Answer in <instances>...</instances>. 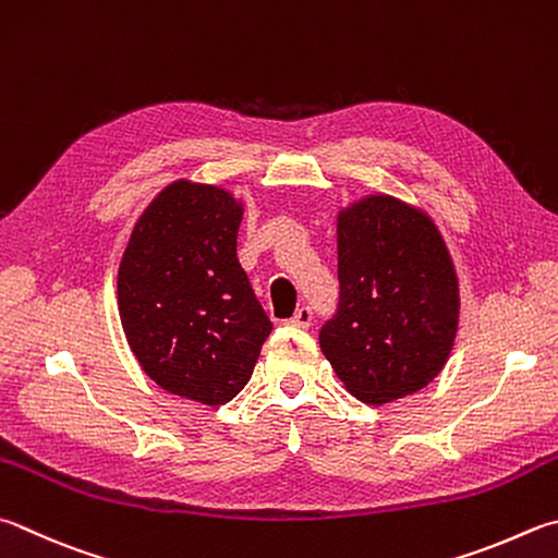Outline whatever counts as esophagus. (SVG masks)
<instances>
[{"mask_svg": "<svg viewBox=\"0 0 558 558\" xmlns=\"http://www.w3.org/2000/svg\"><path fill=\"white\" fill-rule=\"evenodd\" d=\"M290 327H298V329H307L312 324V310L310 307H300L292 317L288 319Z\"/></svg>", "mask_w": 558, "mask_h": 558, "instance_id": "esophagus-1", "label": "esophagus"}]
</instances>
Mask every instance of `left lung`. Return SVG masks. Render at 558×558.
Segmentation results:
<instances>
[{
  "label": "left lung",
  "mask_w": 558,
  "mask_h": 558,
  "mask_svg": "<svg viewBox=\"0 0 558 558\" xmlns=\"http://www.w3.org/2000/svg\"><path fill=\"white\" fill-rule=\"evenodd\" d=\"M339 310L322 353L353 398H408L447 366L459 331V276L439 227L400 197L366 195L337 211Z\"/></svg>",
  "instance_id": "obj_1"
}]
</instances>
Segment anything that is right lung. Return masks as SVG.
<instances>
[{"label":"right lung","instance_id":"right-lung-1","mask_svg":"<svg viewBox=\"0 0 558 558\" xmlns=\"http://www.w3.org/2000/svg\"><path fill=\"white\" fill-rule=\"evenodd\" d=\"M244 202L180 178L138 217L119 266L129 349L166 392L199 404L236 398L272 329L236 258Z\"/></svg>","mask_w":558,"mask_h":558}]
</instances>
